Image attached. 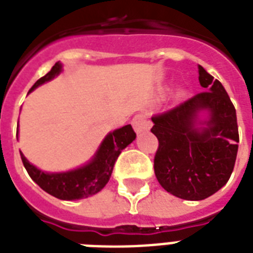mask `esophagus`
Masks as SVG:
<instances>
[{"label": "esophagus", "mask_w": 253, "mask_h": 253, "mask_svg": "<svg viewBox=\"0 0 253 253\" xmlns=\"http://www.w3.org/2000/svg\"><path fill=\"white\" fill-rule=\"evenodd\" d=\"M131 123H132V127H134V130L136 131V134H142L144 131L150 130V122H148V119H147L146 115H135Z\"/></svg>", "instance_id": "obj_1"}]
</instances>
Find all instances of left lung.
Wrapping results in <instances>:
<instances>
[{
  "label": "left lung",
  "instance_id": "obj_1",
  "mask_svg": "<svg viewBox=\"0 0 253 253\" xmlns=\"http://www.w3.org/2000/svg\"><path fill=\"white\" fill-rule=\"evenodd\" d=\"M205 91L152 117L159 140L154 160L159 184L173 196L201 201L226 185L238 154L236 111L223 85L198 65ZM205 111L207 118L199 119Z\"/></svg>",
  "mask_w": 253,
  "mask_h": 253
}]
</instances>
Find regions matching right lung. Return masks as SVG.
<instances>
[{
  "label": "right lung",
  "instance_id": "1",
  "mask_svg": "<svg viewBox=\"0 0 253 253\" xmlns=\"http://www.w3.org/2000/svg\"><path fill=\"white\" fill-rule=\"evenodd\" d=\"M61 69H63V65L57 61L45 76L41 77L33 85L30 91H33L39 85L55 79L61 72ZM135 138H136V134L132 130L131 125H126L121 128H117L113 132H109L90 162L80 168L72 169L68 172H44L33 166L22 152L21 159L29 176L44 192L56 197L59 200L76 201L97 194L105 188V185L110 180L113 168L119 154L130 143L134 142Z\"/></svg>",
  "mask_w": 253,
  "mask_h": 253
}]
</instances>
